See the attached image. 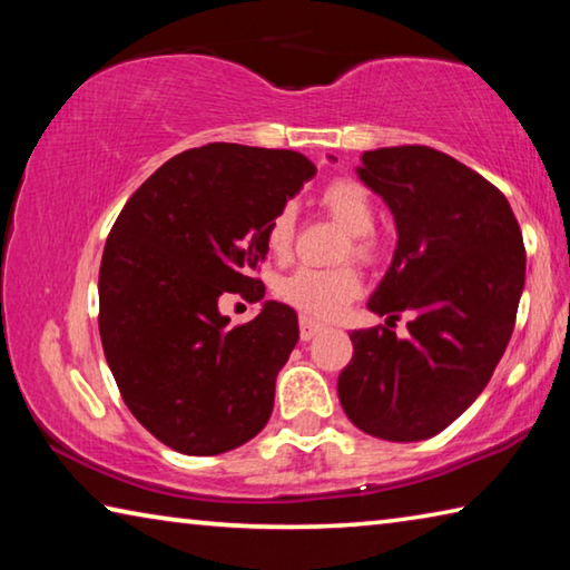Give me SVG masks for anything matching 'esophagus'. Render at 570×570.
<instances>
[{"label":"esophagus","instance_id":"esophagus-1","mask_svg":"<svg viewBox=\"0 0 570 570\" xmlns=\"http://www.w3.org/2000/svg\"><path fill=\"white\" fill-rule=\"evenodd\" d=\"M322 330H324V326L312 322V320H302V322H298V336H302V342L314 340V336L320 334Z\"/></svg>","mask_w":570,"mask_h":570}]
</instances>
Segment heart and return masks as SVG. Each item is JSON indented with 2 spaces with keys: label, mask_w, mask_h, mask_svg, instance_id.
<instances>
[{
  "label": "heart",
  "mask_w": 570,
  "mask_h": 570,
  "mask_svg": "<svg viewBox=\"0 0 570 570\" xmlns=\"http://www.w3.org/2000/svg\"><path fill=\"white\" fill-rule=\"evenodd\" d=\"M320 204L326 216L336 220L346 230V244L342 246L340 258H354L364 266L380 262L382 244L374 236V218L377 208L362 183L352 178H336L322 190ZM296 234V214L292 206H282L266 226V248L272 256H288ZM362 292V278L352 266L336 268H308L302 266L284 276L276 284V294L292 304L304 320H334L342 314L350 302Z\"/></svg>",
  "instance_id": "obj_1"
}]
</instances>
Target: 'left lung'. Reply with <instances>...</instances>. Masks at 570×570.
Here are the masks:
<instances>
[{
    "instance_id": "left-lung-1",
    "label": "left lung",
    "mask_w": 570,
    "mask_h": 570,
    "mask_svg": "<svg viewBox=\"0 0 570 570\" xmlns=\"http://www.w3.org/2000/svg\"><path fill=\"white\" fill-rule=\"evenodd\" d=\"M397 226L390 272L370 298L387 326L352 332L340 402L366 435H438L493 377L525 284L523 234L508 198L480 173L428 146L366 150L356 168ZM413 314L407 341L391 332Z\"/></svg>"
}]
</instances>
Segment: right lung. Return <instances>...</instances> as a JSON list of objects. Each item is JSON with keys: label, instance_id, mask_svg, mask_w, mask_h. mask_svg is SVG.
Instances as JSON below:
<instances>
[{"label": "right lung", "instance_id": "right-lung-1", "mask_svg": "<svg viewBox=\"0 0 570 570\" xmlns=\"http://www.w3.org/2000/svg\"><path fill=\"white\" fill-rule=\"evenodd\" d=\"M294 150L208 142L153 173L122 206L100 264V340L132 417L183 455H220L264 430L298 342L292 306L228 326L218 298H264L250 272L266 226L314 178Z\"/></svg>", "mask_w": 570, "mask_h": 570}]
</instances>
